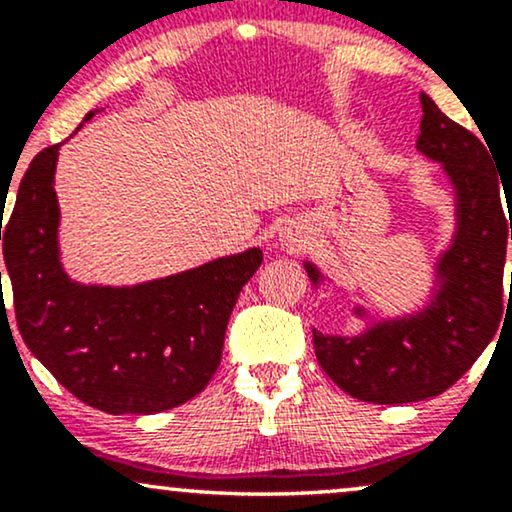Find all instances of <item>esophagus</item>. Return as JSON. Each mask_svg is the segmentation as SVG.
Wrapping results in <instances>:
<instances>
[{
    "label": "esophagus",
    "instance_id": "34e87169",
    "mask_svg": "<svg viewBox=\"0 0 512 512\" xmlns=\"http://www.w3.org/2000/svg\"><path fill=\"white\" fill-rule=\"evenodd\" d=\"M308 243V228L303 223L289 221L279 228V245L284 250H301Z\"/></svg>",
    "mask_w": 512,
    "mask_h": 512
}]
</instances>
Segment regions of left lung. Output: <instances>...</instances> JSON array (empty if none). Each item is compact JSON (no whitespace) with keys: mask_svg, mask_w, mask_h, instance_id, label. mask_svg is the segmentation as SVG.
Returning a JSON list of instances; mask_svg holds the SVG:
<instances>
[{"mask_svg":"<svg viewBox=\"0 0 512 512\" xmlns=\"http://www.w3.org/2000/svg\"><path fill=\"white\" fill-rule=\"evenodd\" d=\"M421 108L416 149L440 163L455 199V231L433 264L428 301L424 308L383 320L354 305V315L366 320L358 334L313 330L322 370L361 402L407 404L445 392L489 346L503 315V267L512 219L503 214L496 163L489 149L440 113L426 93H421ZM303 267L313 286L330 281L310 260Z\"/></svg>","mask_w":512,"mask_h":512,"instance_id":"1","label":"left lung"}]
</instances>
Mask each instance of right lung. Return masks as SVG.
<instances>
[{"instance_id": "obj_1", "label": "right lung", "mask_w": 512, "mask_h": 512, "mask_svg": "<svg viewBox=\"0 0 512 512\" xmlns=\"http://www.w3.org/2000/svg\"><path fill=\"white\" fill-rule=\"evenodd\" d=\"M60 146L33 158L9 223H0L23 342L57 383L105 414H158L185 404L219 368L228 317L262 250L132 286L81 284L62 264Z\"/></svg>"}]
</instances>
